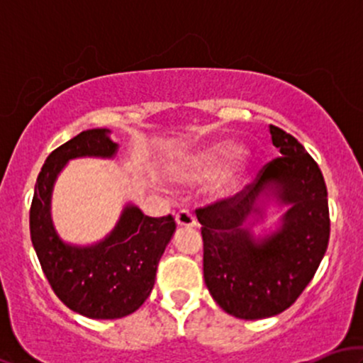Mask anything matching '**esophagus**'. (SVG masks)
<instances>
[{"instance_id": "34e87169", "label": "esophagus", "mask_w": 363, "mask_h": 363, "mask_svg": "<svg viewBox=\"0 0 363 363\" xmlns=\"http://www.w3.org/2000/svg\"><path fill=\"white\" fill-rule=\"evenodd\" d=\"M176 222L179 227H194L196 225V216L187 210H181L176 213Z\"/></svg>"}]
</instances>
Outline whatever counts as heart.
Instances as JSON below:
<instances>
[{"instance_id": "1", "label": "heart", "mask_w": 363, "mask_h": 363, "mask_svg": "<svg viewBox=\"0 0 363 363\" xmlns=\"http://www.w3.org/2000/svg\"><path fill=\"white\" fill-rule=\"evenodd\" d=\"M235 145L230 143H220L213 145V147H208L201 150L199 153L191 158L189 164L186 165V174L189 179H206L215 176L216 172H220L228 162L237 155ZM234 186V181L230 177H223L222 181L216 184V191L218 193H227L230 191V187Z\"/></svg>"}]
</instances>
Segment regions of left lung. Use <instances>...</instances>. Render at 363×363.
Returning a JSON list of instances; mask_svg holds the SVG:
<instances>
[{
  "mask_svg": "<svg viewBox=\"0 0 363 363\" xmlns=\"http://www.w3.org/2000/svg\"><path fill=\"white\" fill-rule=\"evenodd\" d=\"M280 157L240 193L196 208L201 223L203 274L211 297L239 319H264L301 297L329 242L328 189L319 165L294 136L269 124ZM261 195L291 208L281 230L256 243L242 228Z\"/></svg>",
  "mask_w": 363,
  "mask_h": 363,
  "instance_id": "8db88e82",
  "label": "left lung"
}]
</instances>
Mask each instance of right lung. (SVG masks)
<instances>
[{
	"label": "right lung",
	"mask_w": 363,
	"mask_h": 363,
	"mask_svg": "<svg viewBox=\"0 0 363 363\" xmlns=\"http://www.w3.org/2000/svg\"><path fill=\"white\" fill-rule=\"evenodd\" d=\"M116 152L109 129H86L66 141L45 158L30 206L32 244L49 285L66 307L90 319H119L143 306L176 230L172 215L152 218L129 205L102 242L78 247L57 237L51 220L57 174L72 158H111Z\"/></svg>",
	"instance_id": "right-lung-1"
}]
</instances>
